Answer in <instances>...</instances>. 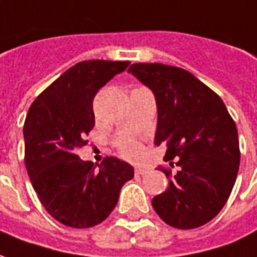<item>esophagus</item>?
<instances>
[{"label":"esophagus","mask_w":257,"mask_h":257,"mask_svg":"<svg viewBox=\"0 0 257 257\" xmlns=\"http://www.w3.org/2000/svg\"><path fill=\"white\" fill-rule=\"evenodd\" d=\"M147 171H149V168H146V167H136L135 168V174L136 175H145Z\"/></svg>","instance_id":"1"}]
</instances>
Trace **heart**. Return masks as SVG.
I'll use <instances>...</instances> for the list:
<instances>
[{
    "label": "heart",
    "instance_id": "1",
    "mask_svg": "<svg viewBox=\"0 0 257 257\" xmlns=\"http://www.w3.org/2000/svg\"><path fill=\"white\" fill-rule=\"evenodd\" d=\"M119 152L125 159L139 160L143 154V147L139 142L132 139H125L119 143Z\"/></svg>",
    "mask_w": 257,
    "mask_h": 257
}]
</instances>
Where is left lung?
Instances as JSON below:
<instances>
[{"label": "left lung", "mask_w": 257, "mask_h": 257, "mask_svg": "<svg viewBox=\"0 0 257 257\" xmlns=\"http://www.w3.org/2000/svg\"><path fill=\"white\" fill-rule=\"evenodd\" d=\"M128 71L154 93V143L178 167L174 175L163 170L170 182L153 209L174 228H197L220 213L234 188L241 160L234 119L220 96L182 68L139 62Z\"/></svg>", "instance_id": "8db88e82"}]
</instances>
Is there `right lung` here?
I'll use <instances>...</instances> for the list:
<instances>
[{"mask_svg": "<svg viewBox=\"0 0 257 257\" xmlns=\"http://www.w3.org/2000/svg\"><path fill=\"white\" fill-rule=\"evenodd\" d=\"M128 61H82L54 80L29 108L23 125L25 166L39 200L57 221L73 228L103 222L118 203L134 167L116 157L97 166L79 159L94 126L93 100Z\"/></svg>", "mask_w": 257, "mask_h": 257, "instance_id": "right-lung-1", "label": "right lung"}]
</instances>
